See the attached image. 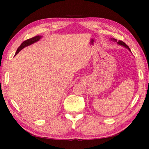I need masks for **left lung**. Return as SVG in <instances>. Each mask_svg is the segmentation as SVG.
Here are the masks:
<instances>
[{"label":"left lung","mask_w":149,"mask_h":149,"mask_svg":"<svg viewBox=\"0 0 149 149\" xmlns=\"http://www.w3.org/2000/svg\"><path fill=\"white\" fill-rule=\"evenodd\" d=\"M111 39V40H113V42H118V45H121V46H124V47H125V48H127L128 49H129V50L130 51V52H131L130 51V49L129 48V46H128L127 45H126V44H125L124 42H123V41H122V40H118H118H117V39H114V38H113H113H111V39Z\"/></svg>","instance_id":"1"}]
</instances>
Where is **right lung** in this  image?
Listing matches in <instances>:
<instances>
[{
	"mask_svg": "<svg viewBox=\"0 0 149 149\" xmlns=\"http://www.w3.org/2000/svg\"><path fill=\"white\" fill-rule=\"evenodd\" d=\"M42 37V36H36L34 37H32L31 38V39H27L24 40V42H23L21 45H20L19 47L17 48V50L15 54V55H16L17 54L19 53V52L22 49H23L24 48H25L26 46H30L31 45H32V44H33L35 42H37L38 40H39L40 39V38Z\"/></svg>",
	"mask_w": 149,
	"mask_h": 149,
	"instance_id": "obj_1",
	"label": "right lung"
}]
</instances>
